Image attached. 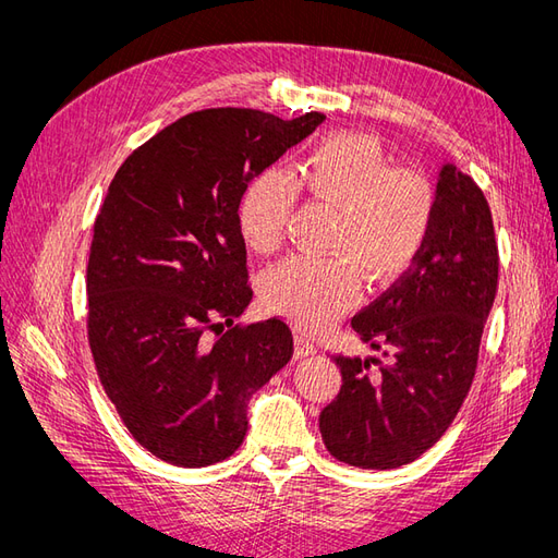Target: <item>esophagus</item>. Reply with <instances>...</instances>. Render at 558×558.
Wrapping results in <instances>:
<instances>
[{
  "label": "esophagus",
  "mask_w": 558,
  "mask_h": 558,
  "mask_svg": "<svg viewBox=\"0 0 558 558\" xmlns=\"http://www.w3.org/2000/svg\"><path fill=\"white\" fill-rule=\"evenodd\" d=\"M316 351H318V347L310 340L307 335H298V337H295V356H298V359L314 356Z\"/></svg>",
  "instance_id": "34e87169"
}]
</instances>
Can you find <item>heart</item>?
<instances>
[{"instance_id": "b5f03b06", "label": "heart", "mask_w": 558, "mask_h": 558, "mask_svg": "<svg viewBox=\"0 0 558 558\" xmlns=\"http://www.w3.org/2000/svg\"><path fill=\"white\" fill-rule=\"evenodd\" d=\"M298 183L314 199L340 209L330 246L347 251L373 281L402 275L430 238L437 209L430 179L416 170H393L391 156L369 134L337 132L314 146L298 181L281 170L251 181L240 202V228L256 251L281 244ZM350 259L305 253L283 258L265 277L267 307L305 330L328 328L361 291V269Z\"/></svg>"}]
</instances>
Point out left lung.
Instances as JSON below:
<instances>
[{
  "label": "left lung",
  "mask_w": 558,
  "mask_h": 558,
  "mask_svg": "<svg viewBox=\"0 0 558 558\" xmlns=\"http://www.w3.org/2000/svg\"><path fill=\"white\" fill-rule=\"evenodd\" d=\"M435 197L424 251L351 318L388 363L335 356L342 388L318 428L328 451L349 465L391 470L416 461L451 426L475 377L498 289L494 218L480 185L453 162L437 167Z\"/></svg>",
  "instance_id": "1"
}]
</instances>
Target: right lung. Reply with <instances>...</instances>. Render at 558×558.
Returning <instances> with one entry per match:
<instances>
[{"label":"right lung","instance_id":"add662e5","mask_svg":"<svg viewBox=\"0 0 558 558\" xmlns=\"http://www.w3.org/2000/svg\"><path fill=\"white\" fill-rule=\"evenodd\" d=\"M326 121L205 109L160 130L121 165L97 214L88 260V337L97 375L134 440L181 468L228 459L248 400L293 356L279 318L244 314L240 202L265 167Z\"/></svg>","mask_w":558,"mask_h":558}]
</instances>
